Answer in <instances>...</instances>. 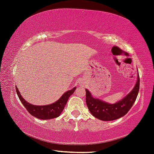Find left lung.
<instances>
[{
	"label": "left lung",
	"instance_id": "obj_1",
	"mask_svg": "<svg viewBox=\"0 0 154 154\" xmlns=\"http://www.w3.org/2000/svg\"><path fill=\"white\" fill-rule=\"evenodd\" d=\"M140 89V77L138 76L137 81L132 91L126 97L121 101L113 104L102 102L99 99L92 97L91 93L85 90V102L87 107L91 114L99 120L105 121H113L125 116L137 99Z\"/></svg>",
	"mask_w": 154,
	"mask_h": 154
}]
</instances>
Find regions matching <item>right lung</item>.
<instances>
[{
    "mask_svg": "<svg viewBox=\"0 0 154 154\" xmlns=\"http://www.w3.org/2000/svg\"><path fill=\"white\" fill-rule=\"evenodd\" d=\"M75 89L76 88H74L72 90L64 93L63 95L56 102L53 103V104H50V105L36 106L32 105V104L27 102L20 95L19 91L16 87L17 94L20 102L23 103V106L26 108L28 112L34 117L42 120H48L58 117L60 113L62 112V111L63 110L69 96L73 94Z\"/></svg>",
    "mask_w": 154,
    "mask_h": 154,
    "instance_id": "1",
    "label": "right lung"
}]
</instances>
